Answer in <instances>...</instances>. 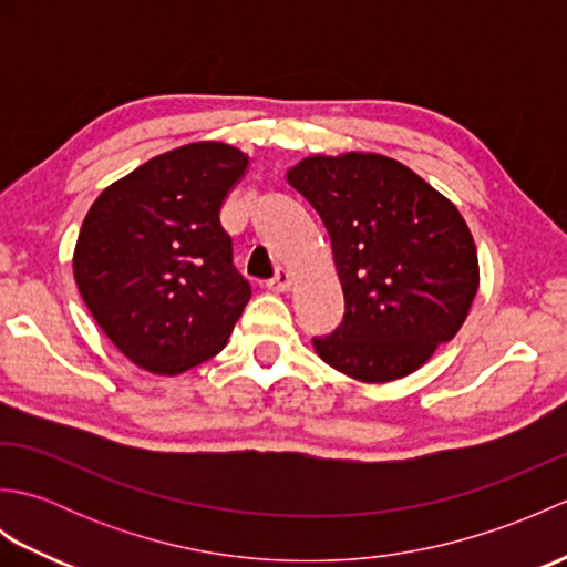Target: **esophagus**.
Masks as SVG:
<instances>
[{
	"label": "esophagus",
	"mask_w": 567,
	"mask_h": 567,
	"mask_svg": "<svg viewBox=\"0 0 567 567\" xmlns=\"http://www.w3.org/2000/svg\"><path fill=\"white\" fill-rule=\"evenodd\" d=\"M268 287L272 292H287L292 287V275L287 270H277L272 280L268 282Z\"/></svg>",
	"instance_id": "1"
}]
</instances>
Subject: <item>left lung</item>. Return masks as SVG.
I'll list each match as a JSON object with an SVG mask.
<instances>
[{"label":"left lung","instance_id":"8db88e82","mask_svg":"<svg viewBox=\"0 0 567 567\" xmlns=\"http://www.w3.org/2000/svg\"><path fill=\"white\" fill-rule=\"evenodd\" d=\"M287 183L327 226L343 287V321L315 336L323 363L363 382L424 365L477 295V248L461 212L378 153L311 155Z\"/></svg>","mask_w":567,"mask_h":567}]
</instances>
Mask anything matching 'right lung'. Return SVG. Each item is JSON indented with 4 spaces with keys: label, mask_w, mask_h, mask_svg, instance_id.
<instances>
[{
    "label": "right lung",
    "mask_w": 567,
    "mask_h": 567,
    "mask_svg": "<svg viewBox=\"0 0 567 567\" xmlns=\"http://www.w3.org/2000/svg\"><path fill=\"white\" fill-rule=\"evenodd\" d=\"M248 155L204 141L155 155L84 216L75 282L100 329L136 365L177 375L226 346L250 299L219 212Z\"/></svg>",
    "instance_id": "obj_1"
}]
</instances>
